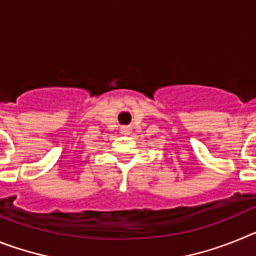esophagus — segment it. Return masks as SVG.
<instances>
[{"label":"esophagus","instance_id":"obj_1","mask_svg":"<svg viewBox=\"0 0 256 256\" xmlns=\"http://www.w3.org/2000/svg\"><path fill=\"white\" fill-rule=\"evenodd\" d=\"M122 130V133H123V134H130V130H132V128H130V126H122L120 128Z\"/></svg>","mask_w":256,"mask_h":256}]
</instances>
